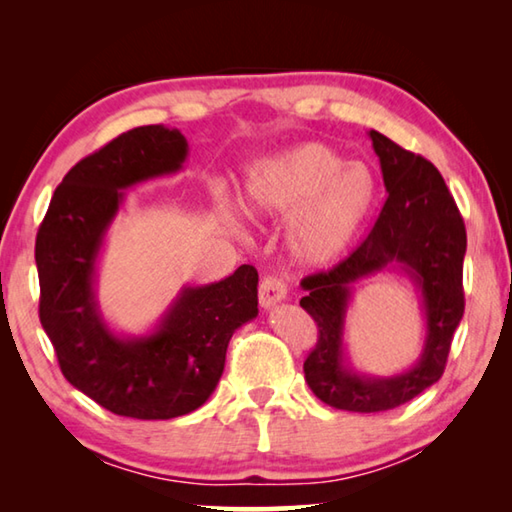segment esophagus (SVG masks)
Masks as SVG:
<instances>
[{
  "label": "esophagus",
  "mask_w": 512,
  "mask_h": 512,
  "mask_svg": "<svg viewBox=\"0 0 512 512\" xmlns=\"http://www.w3.org/2000/svg\"><path fill=\"white\" fill-rule=\"evenodd\" d=\"M284 298H287V284H284V280L275 275H266L262 284H259V305L264 309H271Z\"/></svg>",
  "instance_id": "34e87169"
}]
</instances>
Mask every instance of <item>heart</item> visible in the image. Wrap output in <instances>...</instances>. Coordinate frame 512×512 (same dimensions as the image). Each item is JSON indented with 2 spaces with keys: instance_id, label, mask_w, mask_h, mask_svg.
Listing matches in <instances>:
<instances>
[{
  "instance_id": "heart-1",
  "label": "heart",
  "mask_w": 512,
  "mask_h": 512,
  "mask_svg": "<svg viewBox=\"0 0 512 512\" xmlns=\"http://www.w3.org/2000/svg\"><path fill=\"white\" fill-rule=\"evenodd\" d=\"M379 183L363 162H345L325 144H298L255 164L241 205L253 219L284 221L300 264L325 266L348 250L375 207Z\"/></svg>"
}]
</instances>
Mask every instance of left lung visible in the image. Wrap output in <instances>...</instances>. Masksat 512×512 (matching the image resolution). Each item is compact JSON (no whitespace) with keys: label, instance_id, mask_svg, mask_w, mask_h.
<instances>
[{"label":"left lung","instance_id":"1","mask_svg":"<svg viewBox=\"0 0 512 512\" xmlns=\"http://www.w3.org/2000/svg\"><path fill=\"white\" fill-rule=\"evenodd\" d=\"M386 185V203L357 250L329 271L300 282V307L316 320L318 341L305 359V379L320 402L354 413H379L413 400L443 377L465 311L463 216L440 171L422 155L370 131ZM397 263L423 293L428 336L421 361L395 378L357 376L342 354L344 311L351 284Z\"/></svg>","mask_w":512,"mask_h":512}]
</instances>
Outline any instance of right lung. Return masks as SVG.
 <instances>
[{"instance_id": "right-lung-1", "label": "right lung", "mask_w": 512, "mask_h": 512, "mask_svg": "<svg viewBox=\"0 0 512 512\" xmlns=\"http://www.w3.org/2000/svg\"><path fill=\"white\" fill-rule=\"evenodd\" d=\"M187 158L178 128L140 126L76 162L51 196L36 237L40 323L60 372L115 415L171 420L207 402L223 375L235 329L257 316V271L185 287L140 339L112 334L94 298V262L124 192L176 173Z\"/></svg>"}]
</instances>
